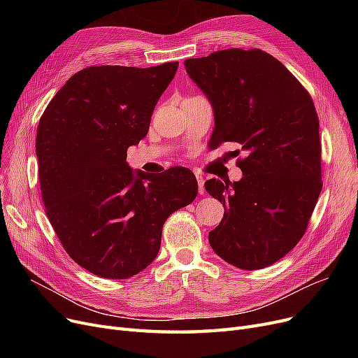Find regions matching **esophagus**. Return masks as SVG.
Masks as SVG:
<instances>
[{
	"mask_svg": "<svg viewBox=\"0 0 358 358\" xmlns=\"http://www.w3.org/2000/svg\"><path fill=\"white\" fill-rule=\"evenodd\" d=\"M196 178H197V182H199V194H204L206 193V189H204V178L201 174H196Z\"/></svg>",
	"mask_w": 358,
	"mask_h": 358,
	"instance_id": "esophagus-1",
	"label": "esophagus"
}]
</instances>
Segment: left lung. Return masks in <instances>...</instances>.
<instances>
[{
    "instance_id": "left-lung-1",
    "label": "left lung",
    "mask_w": 358,
    "mask_h": 358,
    "mask_svg": "<svg viewBox=\"0 0 358 358\" xmlns=\"http://www.w3.org/2000/svg\"><path fill=\"white\" fill-rule=\"evenodd\" d=\"M185 71L208 96L215 115L213 148L239 143V181L204 182L223 203L213 251L242 270L268 267L306 232L322 190L319 119L309 92L261 49H224L185 59Z\"/></svg>"
}]
</instances>
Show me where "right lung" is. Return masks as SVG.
I'll use <instances>...</instances> for the list:
<instances>
[{"label": "right lung", "instance_id": "1", "mask_svg": "<svg viewBox=\"0 0 358 358\" xmlns=\"http://www.w3.org/2000/svg\"><path fill=\"white\" fill-rule=\"evenodd\" d=\"M177 68L81 69L55 94L37 126L49 222L68 255L99 277L123 280L145 270L158 255L166 217L197 196L189 168L149 177L126 162Z\"/></svg>", "mask_w": 358, "mask_h": 358}]
</instances>
